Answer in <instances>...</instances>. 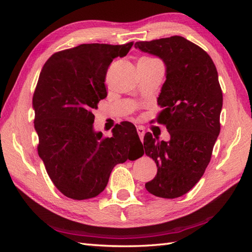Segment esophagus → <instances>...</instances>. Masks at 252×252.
Here are the masks:
<instances>
[{
    "label": "esophagus",
    "instance_id": "34e87169",
    "mask_svg": "<svg viewBox=\"0 0 252 252\" xmlns=\"http://www.w3.org/2000/svg\"><path fill=\"white\" fill-rule=\"evenodd\" d=\"M136 130H137V134L141 137V141L143 142V137H144V134H145V129H144L142 126H138L136 127Z\"/></svg>",
    "mask_w": 252,
    "mask_h": 252
}]
</instances>
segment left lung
Segmentation results:
<instances>
[{"label":"left lung","mask_w":252,"mask_h":252,"mask_svg":"<svg viewBox=\"0 0 252 252\" xmlns=\"http://www.w3.org/2000/svg\"><path fill=\"white\" fill-rule=\"evenodd\" d=\"M135 47L160 57L167 67L157 122L167 127L170 141L154 138L151 132L144 136L145 154L158 168L145 187L173 199L189 191L210 162L223 105L218 71L208 53L183 36L140 41Z\"/></svg>","instance_id":"left-lung-1"}]
</instances>
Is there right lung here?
Instances as JSON below:
<instances>
[{"label": "right lung", "mask_w": 252, "mask_h": 252, "mask_svg": "<svg viewBox=\"0 0 252 252\" xmlns=\"http://www.w3.org/2000/svg\"><path fill=\"white\" fill-rule=\"evenodd\" d=\"M132 45L81 44L55 53L42 68L32 98L37 153L56 189L71 199L99 195L116 164L144 154L136 156L143 145L131 122L115 126L111 137L93 129L108 67Z\"/></svg>", "instance_id": "obj_1"}]
</instances>
